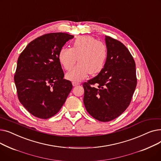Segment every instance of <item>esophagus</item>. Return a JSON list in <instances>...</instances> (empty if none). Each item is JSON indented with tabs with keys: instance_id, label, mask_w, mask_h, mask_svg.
<instances>
[{
	"instance_id": "obj_1",
	"label": "esophagus",
	"mask_w": 161,
	"mask_h": 161,
	"mask_svg": "<svg viewBox=\"0 0 161 161\" xmlns=\"http://www.w3.org/2000/svg\"><path fill=\"white\" fill-rule=\"evenodd\" d=\"M80 83L79 82H77V81H72V86H74V87H75V86H78V85H80Z\"/></svg>"
}]
</instances>
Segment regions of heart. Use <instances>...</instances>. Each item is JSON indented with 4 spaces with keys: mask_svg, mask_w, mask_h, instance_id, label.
<instances>
[{
    "mask_svg": "<svg viewBox=\"0 0 161 161\" xmlns=\"http://www.w3.org/2000/svg\"><path fill=\"white\" fill-rule=\"evenodd\" d=\"M79 63L66 74L70 81H81L90 73L95 75L104 66L107 48L102 42L89 35L80 36L72 44L71 48L63 47L58 54L59 63L65 70H70L76 61Z\"/></svg>",
    "mask_w": 161,
    "mask_h": 161,
    "instance_id": "1",
    "label": "heart"
}]
</instances>
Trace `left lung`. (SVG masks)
<instances>
[{
	"mask_svg": "<svg viewBox=\"0 0 161 161\" xmlns=\"http://www.w3.org/2000/svg\"><path fill=\"white\" fill-rule=\"evenodd\" d=\"M105 42L107 58L104 68L83 83L86 110L102 122L112 121L125 111L137 84L136 64L129 49L109 36H105Z\"/></svg>",
	"mask_w": 161,
	"mask_h": 161,
	"instance_id": "8db88e82",
	"label": "left lung"
}]
</instances>
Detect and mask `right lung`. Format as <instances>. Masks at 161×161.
<instances>
[{"label": "right lung", "mask_w": 161, "mask_h": 161, "mask_svg": "<svg viewBox=\"0 0 161 161\" xmlns=\"http://www.w3.org/2000/svg\"><path fill=\"white\" fill-rule=\"evenodd\" d=\"M73 35L63 32L41 36L20 54L14 75L19 100L32 115L48 119L60 110L72 89L64 79L58 54Z\"/></svg>", "instance_id": "obj_1"}]
</instances>
